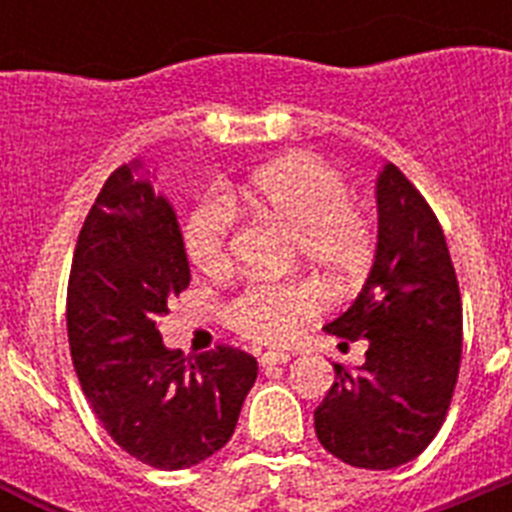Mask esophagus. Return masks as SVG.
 <instances>
[{
  "label": "esophagus",
  "instance_id": "esophagus-1",
  "mask_svg": "<svg viewBox=\"0 0 512 512\" xmlns=\"http://www.w3.org/2000/svg\"><path fill=\"white\" fill-rule=\"evenodd\" d=\"M261 366H282L289 361V354H284V351H266V354H261Z\"/></svg>",
  "mask_w": 512,
  "mask_h": 512
}]
</instances>
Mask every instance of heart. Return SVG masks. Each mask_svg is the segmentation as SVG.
Here are the masks:
<instances>
[{
    "label": "heart",
    "instance_id": "b5f03b06",
    "mask_svg": "<svg viewBox=\"0 0 512 512\" xmlns=\"http://www.w3.org/2000/svg\"><path fill=\"white\" fill-rule=\"evenodd\" d=\"M230 199L295 230V256L336 289L356 287L372 266L377 228L351 202L346 176L315 156H289L230 189ZM233 201V202H234ZM232 202V203H233ZM220 192L197 202L184 225V248L197 269L220 274L233 264L235 206ZM320 310L318 289L305 279L251 282L225 305L235 333L256 343H279Z\"/></svg>",
    "mask_w": 512,
    "mask_h": 512
}]
</instances>
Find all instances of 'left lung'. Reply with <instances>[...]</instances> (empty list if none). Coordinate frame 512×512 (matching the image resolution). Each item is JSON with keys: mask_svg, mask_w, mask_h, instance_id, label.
<instances>
[{"mask_svg": "<svg viewBox=\"0 0 512 512\" xmlns=\"http://www.w3.org/2000/svg\"><path fill=\"white\" fill-rule=\"evenodd\" d=\"M377 253L354 305L328 333L369 343L366 361L315 410L323 449L359 469L413 461L441 431L461 364V295L446 235L395 164L377 176Z\"/></svg>", "mask_w": 512, "mask_h": 512, "instance_id": "left-lung-1", "label": "left lung"}]
</instances>
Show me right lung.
Masks as SVG:
<instances>
[{
	"mask_svg": "<svg viewBox=\"0 0 512 512\" xmlns=\"http://www.w3.org/2000/svg\"><path fill=\"white\" fill-rule=\"evenodd\" d=\"M104 182L76 241L66 328L84 397L120 449L156 469L194 467L230 441L259 366L246 351H171L158 323L189 287L174 207L138 179Z\"/></svg>",
	"mask_w": 512,
	"mask_h": 512,
	"instance_id": "right-lung-1",
	"label": "right lung"
}]
</instances>
